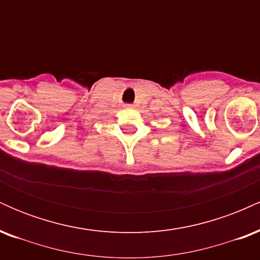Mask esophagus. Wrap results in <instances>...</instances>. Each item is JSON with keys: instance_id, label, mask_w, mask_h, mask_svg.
Returning <instances> with one entry per match:
<instances>
[{"instance_id": "34e87169", "label": "esophagus", "mask_w": 260, "mask_h": 260, "mask_svg": "<svg viewBox=\"0 0 260 260\" xmlns=\"http://www.w3.org/2000/svg\"><path fill=\"white\" fill-rule=\"evenodd\" d=\"M124 107H126V109H133V105H132V104H126Z\"/></svg>"}]
</instances>
